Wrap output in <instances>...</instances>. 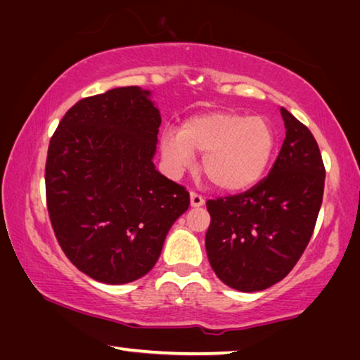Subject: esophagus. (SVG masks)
Wrapping results in <instances>:
<instances>
[{
	"instance_id": "esophagus-1",
	"label": "esophagus",
	"mask_w": 360,
	"mask_h": 360,
	"mask_svg": "<svg viewBox=\"0 0 360 360\" xmlns=\"http://www.w3.org/2000/svg\"><path fill=\"white\" fill-rule=\"evenodd\" d=\"M190 200H191V207H202L205 204V199L198 193H191Z\"/></svg>"
}]
</instances>
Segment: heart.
<instances>
[{
	"label": "heart",
	"instance_id": "heart-1",
	"mask_svg": "<svg viewBox=\"0 0 360 360\" xmlns=\"http://www.w3.org/2000/svg\"><path fill=\"white\" fill-rule=\"evenodd\" d=\"M160 148L174 172L190 166L194 153H204L205 179L218 190L242 191L267 172L275 151V131L262 117L215 110L188 118L180 131H164Z\"/></svg>",
	"mask_w": 360,
	"mask_h": 360
}]
</instances>
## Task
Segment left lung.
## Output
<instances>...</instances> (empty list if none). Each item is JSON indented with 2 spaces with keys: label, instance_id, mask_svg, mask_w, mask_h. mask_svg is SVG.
Segmentation results:
<instances>
[{
  "label": "left lung",
  "instance_id": "1",
  "mask_svg": "<svg viewBox=\"0 0 360 360\" xmlns=\"http://www.w3.org/2000/svg\"><path fill=\"white\" fill-rule=\"evenodd\" d=\"M286 139L269 175L237 196L207 200L205 250L224 285L262 291L285 278L310 242L326 170L313 134L281 107Z\"/></svg>",
  "mask_w": 360,
  "mask_h": 360
}]
</instances>
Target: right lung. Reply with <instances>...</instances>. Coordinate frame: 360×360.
<instances>
[{
  "label": "right lung",
  "mask_w": 360,
  "mask_h": 360,
  "mask_svg": "<svg viewBox=\"0 0 360 360\" xmlns=\"http://www.w3.org/2000/svg\"><path fill=\"white\" fill-rule=\"evenodd\" d=\"M160 124L150 90L120 86L80 99L50 139V221L69 261L93 280L124 285L148 274L190 207L185 188L155 167Z\"/></svg>",
  "instance_id": "1"
}]
</instances>
